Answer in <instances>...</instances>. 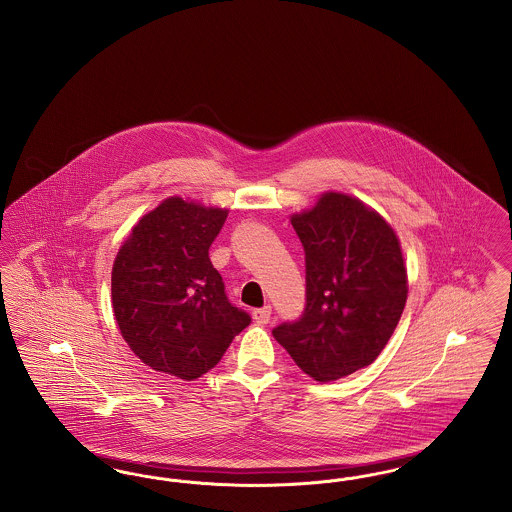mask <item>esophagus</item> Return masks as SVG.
Listing matches in <instances>:
<instances>
[{"instance_id": "34e87169", "label": "esophagus", "mask_w": 512, "mask_h": 512, "mask_svg": "<svg viewBox=\"0 0 512 512\" xmlns=\"http://www.w3.org/2000/svg\"><path fill=\"white\" fill-rule=\"evenodd\" d=\"M270 315H272L270 305H265V307L253 311V318H255V322H259V324H267L268 320H270Z\"/></svg>"}]
</instances>
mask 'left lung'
Listing matches in <instances>:
<instances>
[{"mask_svg": "<svg viewBox=\"0 0 512 512\" xmlns=\"http://www.w3.org/2000/svg\"><path fill=\"white\" fill-rule=\"evenodd\" d=\"M305 251V309L272 336L317 382L368 366L407 303V270L390 224L355 197L324 194L293 215Z\"/></svg>", "mask_w": 512, "mask_h": 512, "instance_id": "obj_1", "label": "left lung"}]
</instances>
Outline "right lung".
<instances>
[{
	"label": "right lung",
	"mask_w": 512,
	"mask_h": 512,
	"mask_svg": "<svg viewBox=\"0 0 512 512\" xmlns=\"http://www.w3.org/2000/svg\"><path fill=\"white\" fill-rule=\"evenodd\" d=\"M228 211L165 199L124 242L113 265V311L142 363L195 380L219 363L251 317L230 303L209 247Z\"/></svg>",
	"instance_id": "obj_1"
}]
</instances>
